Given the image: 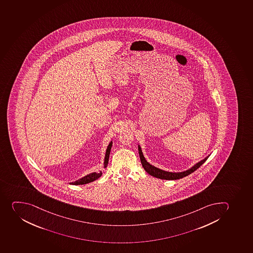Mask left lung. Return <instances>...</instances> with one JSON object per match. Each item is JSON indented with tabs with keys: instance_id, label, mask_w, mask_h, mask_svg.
Returning <instances> with one entry per match:
<instances>
[{
	"instance_id": "left-lung-1",
	"label": "left lung",
	"mask_w": 253,
	"mask_h": 253,
	"mask_svg": "<svg viewBox=\"0 0 253 253\" xmlns=\"http://www.w3.org/2000/svg\"><path fill=\"white\" fill-rule=\"evenodd\" d=\"M138 152H139L140 160H141V165L142 167L144 168V169L146 170L147 173L150 174L151 176H155L156 178L164 179V180H177V179H181L182 177L190 175V173H192L195 170L198 169L199 168L204 164L207 160L208 157L205 158L204 160H201L200 162L197 163L196 165H194L191 169H190L186 170V171H181V172H170V171H164V170L160 169L158 168L152 166L150 165L146 159L143 156L142 151H141V147L138 145Z\"/></svg>"
}]
</instances>
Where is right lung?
<instances>
[{"instance_id":"1","label":"right lung","mask_w":253,"mask_h":253,"mask_svg":"<svg viewBox=\"0 0 253 253\" xmlns=\"http://www.w3.org/2000/svg\"><path fill=\"white\" fill-rule=\"evenodd\" d=\"M112 146V141H111L108 146H107L106 155H105V168H107V165H108V160H109L110 152H111ZM101 176H102V171H99V172H93V173L88 174L87 176H84V177L80 179L78 181H76L75 182H72V183L70 184H71V185H84V184L89 183V182H92V181L97 180V178H99Z\"/></svg>"}]
</instances>
